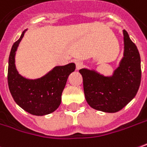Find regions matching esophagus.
<instances>
[{
  "mask_svg": "<svg viewBox=\"0 0 147 147\" xmlns=\"http://www.w3.org/2000/svg\"><path fill=\"white\" fill-rule=\"evenodd\" d=\"M76 65L77 70H80L81 67H83L84 63H83V62H82V61H80V60H76Z\"/></svg>",
  "mask_w": 147,
  "mask_h": 147,
  "instance_id": "esophagus-1",
  "label": "esophagus"
}]
</instances>
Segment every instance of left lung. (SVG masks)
I'll use <instances>...</instances> for the list:
<instances>
[{
	"label": "left lung",
	"instance_id": "1",
	"mask_svg": "<svg viewBox=\"0 0 147 147\" xmlns=\"http://www.w3.org/2000/svg\"><path fill=\"white\" fill-rule=\"evenodd\" d=\"M124 52L111 76L82 68L85 98L89 106L100 111L115 113L134 98L141 83V59L138 50L123 30Z\"/></svg>",
	"mask_w": 147,
	"mask_h": 147
}]
</instances>
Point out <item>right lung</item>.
<instances>
[{
    "label": "right lung",
    "mask_w": 147,
    "mask_h": 147,
    "mask_svg": "<svg viewBox=\"0 0 147 147\" xmlns=\"http://www.w3.org/2000/svg\"><path fill=\"white\" fill-rule=\"evenodd\" d=\"M25 31L13 44L10 52L8 84L17 105L31 115L42 116L51 114L59 107L68 76L75 71L76 64L71 63L64 66H56L45 76L36 80L20 76L15 65V55Z\"/></svg>",
    "instance_id": "right-lung-1"
}]
</instances>
